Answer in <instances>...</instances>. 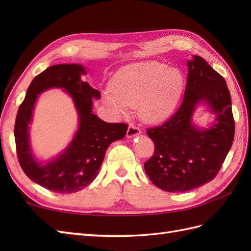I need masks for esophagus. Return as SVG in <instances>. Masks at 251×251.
Listing matches in <instances>:
<instances>
[{
    "label": "esophagus",
    "mask_w": 251,
    "mask_h": 251,
    "mask_svg": "<svg viewBox=\"0 0 251 251\" xmlns=\"http://www.w3.org/2000/svg\"><path fill=\"white\" fill-rule=\"evenodd\" d=\"M140 132H141V130H140V128L138 126H136L135 124H129V126H128V128H127V132H126V135H127V137L128 138H131V137H135V136H138V135H140Z\"/></svg>",
    "instance_id": "obj_1"
}]
</instances>
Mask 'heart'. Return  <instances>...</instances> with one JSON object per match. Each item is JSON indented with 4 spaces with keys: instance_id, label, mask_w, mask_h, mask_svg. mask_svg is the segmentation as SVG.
Returning <instances> with one entry per match:
<instances>
[{
    "instance_id": "1",
    "label": "heart",
    "mask_w": 251,
    "mask_h": 251,
    "mask_svg": "<svg viewBox=\"0 0 251 251\" xmlns=\"http://www.w3.org/2000/svg\"><path fill=\"white\" fill-rule=\"evenodd\" d=\"M183 85L182 73L163 62L134 63L115 73L103 101L116 114H125L128 106H138L143 120L159 122L176 108Z\"/></svg>"
}]
</instances>
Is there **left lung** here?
I'll use <instances>...</instances> for the list:
<instances>
[{
  "instance_id": "left-lung-1",
  "label": "left lung",
  "mask_w": 251,
  "mask_h": 251,
  "mask_svg": "<svg viewBox=\"0 0 251 251\" xmlns=\"http://www.w3.org/2000/svg\"><path fill=\"white\" fill-rule=\"evenodd\" d=\"M188 66V81L179 109L162 125L147 128L155 149L145 163L146 173L157 188L173 193L191 191L214 179L235 132L226 79L200 56ZM201 100L217 115L209 130H197L191 124L195 104Z\"/></svg>"
}]
</instances>
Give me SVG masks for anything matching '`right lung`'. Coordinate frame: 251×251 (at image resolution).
<instances>
[{"label":"right lung","instance_id":"1","mask_svg":"<svg viewBox=\"0 0 251 251\" xmlns=\"http://www.w3.org/2000/svg\"><path fill=\"white\" fill-rule=\"evenodd\" d=\"M85 73L79 65H56L36 75L26 90L16 116L14 135L16 152L21 168L33 182L55 193L78 192L97 177L106 149L115 140L125 137L126 123H106L93 113V98H100L97 89L83 82ZM51 87L68 90L73 96L80 116V127L72 145L57 160L44 167L31 156L27 125L37 95Z\"/></svg>","mask_w":251,"mask_h":251}]
</instances>
